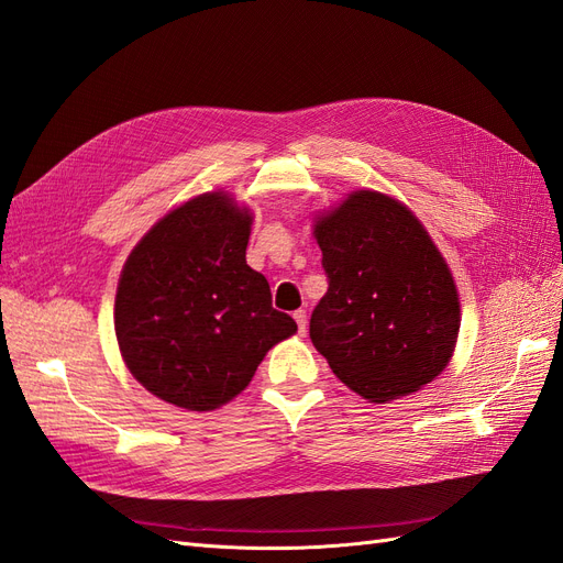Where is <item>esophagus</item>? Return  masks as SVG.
I'll return each mask as SVG.
<instances>
[{
	"instance_id": "34e87169",
	"label": "esophagus",
	"mask_w": 563,
	"mask_h": 563,
	"mask_svg": "<svg viewBox=\"0 0 563 563\" xmlns=\"http://www.w3.org/2000/svg\"><path fill=\"white\" fill-rule=\"evenodd\" d=\"M294 319H296V323H298L300 335H305V331H308V312L298 310V312H294Z\"/></svg>"
}]
</instances>
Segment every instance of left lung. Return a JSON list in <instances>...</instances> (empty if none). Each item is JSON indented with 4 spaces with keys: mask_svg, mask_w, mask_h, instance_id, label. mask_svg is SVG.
Instances as JSON below:
<instances>
[{
    "mask_svg": "<svg viewBox=\"0 0 563 563\" xmlns=\"http://www.w3.org/2000/svg\"><path fill=\"white\" fill-rule=\"evenodd\" d=\"M329 291L310 338L335 376L373 404L418 391L446 368L460 329L451 269L401 201L352 192L314 223Z\"/></svg>",
    "mask_w": 563,
    "mask_h": 563,
    "instance_id": "left-lung-1",
    "label": "left lung"
}]
</instances>
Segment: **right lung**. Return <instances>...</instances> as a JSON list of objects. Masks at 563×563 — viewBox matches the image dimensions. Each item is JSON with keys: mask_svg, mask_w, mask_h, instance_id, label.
Instances as JSON below:
<instances>
[{"mask_svg": "<svg viewBox=\"0 0 563 563\" xmlns=\"http://www.w3.org/2000/svg\"><path fill=\"white\" fill-rule=\"evenodd\" d=\"M251 220L230 195H199L143 236L119 277L114 333L129 371L187 411L228 404L298 331L246 265Z\"/></svg>", "mask_w": 563, "mask_h": 563, "instance_id": "add662e5", "label": "right lung"}]
</instances>
